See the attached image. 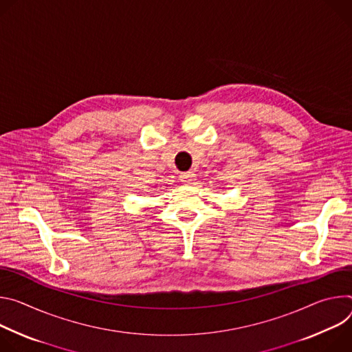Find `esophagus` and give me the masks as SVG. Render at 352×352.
Listing matches in <instances>:
<instances>
[{
    "label": "esophagus",
    "mask_w": 352,
    "mask_h": 352,
    "mask_svg": "<svg viewBox=\"0 0 352 352\" xmlns=\"http://www.w3.org/2000/svg\"><path fill=\"white\" fill-rule=\"evenodd\" d=\"M180 180L184 184H192L194 180H196V173H194V172H183V173H180Z\"/></svg>",
    "instance_id": "1"
}]
</instances>
